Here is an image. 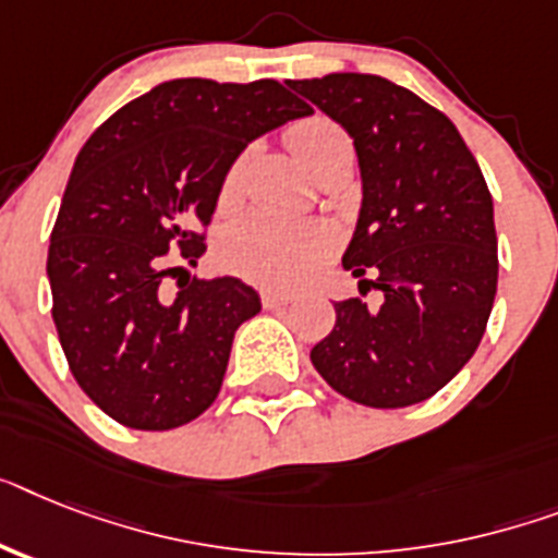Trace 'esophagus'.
<instances>
[{
	"label": "esophagus",
	"instance_id": "34e87169",
	"mask_svg": "<svg viewBox=\"0 0 558 558\" xmlns=\"http://www.w3.org/2000/svg\"><path fill=\"white\" fill-rule=\"evenodd\" d=\"M293 293H279V290H265V293H262V305L268 307V311H279V307H284V305H290V302H293Z\"/></svg>",
	"mask_w": 558,
	"mask_h": 558
}]
</instances>
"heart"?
I'll return each instance as SVG.
<instances>
[{"label":"heart","mask_w":558,"mask_h":558,"mask_svg":"<svg viewBox=\"0 0 558 558\" xmlns=\"http://www.w3.org/2000/svg\"><path fill=\"white\" fill-rule=\"evenodd\" d=\"M339 133L330 119L307 117L288 128V147L299 162L311 165L325 140ZM242 159L225 173L222 193L230 196L239 185ZM339 233L319 219H284L276 214H247L230 225L219 239V262L230 274L274 290H293L305 284L333 256Z\"/></svg>","instance_id":"obj_1"}]
</instances>
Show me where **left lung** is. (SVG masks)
<instances>
[{"label": "left lung", "instance_id": "1", "mask_svg": "<svg viewBox=\"0 0 558 558\" xmlns=\"http://www.w3.org/2000/svg\"><path fill=\"white\" fill-rule=\"evenodd\" d=\"M351 133L362 210L344 251L361 296L333 302L336 325L311 351L336 393L408 408L439 393L476 353L494 307V199L471 147L441 110L373 73L288 82Z\"/></svg>", "mask_w": 558, "mask_h": 558}]
</instances>
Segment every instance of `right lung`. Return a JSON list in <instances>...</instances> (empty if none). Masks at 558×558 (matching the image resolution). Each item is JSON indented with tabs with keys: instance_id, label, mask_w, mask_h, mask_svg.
Wrapping results in <instances>:
<instances>
[{
	"instance_id": "1",
	"label": "right lung",
	"mask_w": 558,
	"mask_h": 558,
	"mask_svg": "<svg viewBox=\"0 0 558 558\" xmlns=\"http://www.w3.org/2000/svg\"><path fill=\"white\" fill-rule=\"evenodd\" d=\"M307 113L274 80H173L119 108L80 150L50 233V313L73 379L119 425L173 430L219 396L259 293L233 276H187L170 293L168 279L205 251L247 142Z\"/></svg>"
}]
</instances>
